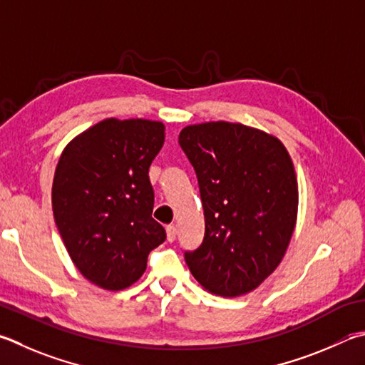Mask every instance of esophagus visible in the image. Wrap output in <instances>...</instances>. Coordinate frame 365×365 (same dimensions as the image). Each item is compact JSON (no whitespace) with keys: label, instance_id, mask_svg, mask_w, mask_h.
I'll use <instances>...</instances> for the list:
<instances>
[{"label":"esophagus","instance_id":"1","mask_svg":"<svg viewBox=\"0 0 365 365\" xmlns=\"http://www.w3.org/2000/svg\"><path fill=\"white\" fill-rule=\"evenodd\" d=\"M165 233H168V241L174 242L175 237H177V227H175V225H168V227H165Z\"/></svg>","mask_w":365,"mask_h":365}]
</instances>
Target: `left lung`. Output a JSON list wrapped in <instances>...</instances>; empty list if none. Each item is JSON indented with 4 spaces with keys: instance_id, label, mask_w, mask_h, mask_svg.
Returning a JSON list of instances; mask_svg holds the SVG:
<instances>
[{
    "instance_id": "1",
    "label": "left lung",
    "mask_w": 365,
    "mask_h": 365,
    "mask_svg": "<svg viewBox=\"0 0 365 365\" xmlns=\"http://www.w3.org/2000/svg\"><path fill=\"white\" fill-rule=\"evenodd\" d=\"M178 143L196 172L205 223L185 262L210 294H247L273 273L294 233L298 190L287 150L225 121L187 125Z\"/></svg>"
}]
</instances>
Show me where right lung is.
I'll list each match as a JSON object with an SVG mask.
<instances>
[{"label": "right lung", "mask_w": 365, "mask_h": 365, "mask_svg": "<svg viewBox=\"0 0 365 365\" xmlns=\"http://www.w3.org/2000/svg\"><path fill=\"white\" fill-rule=\"evenodd\" d=\"M164 124L105 119L78 135L58 160L52 185L56 225L86 279L107 290L134 284L148 254L165 241L151 212L148 169Z\"/></svg>", "instance_id": "right-lung-1"}]
</instances>
